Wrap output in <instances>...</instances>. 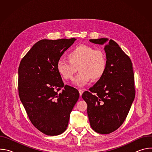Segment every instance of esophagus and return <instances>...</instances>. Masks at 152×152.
<instances>
[{"label": "esophagus", "instance_id": "obj_1", "mask_svg": "<svg viewBox=\"0 0 152 152\" xmlns=\"http://www.w3.org/2000/svg\"><path fill=\"white\" fill-rule=\"evenodd\" d=\"M83 90H82V89H79V94H80V96H82V93H83Z\"/></svg>", "mask_w": 152, "mask_h": 152}]
</instances>
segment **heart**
<instances>
[{
	"label": "heart",
	"instance_id": "b5f03b06",
	"mask_svg": "<svg viewBox=\"0 0 152 152\" xmlns=\"http://www.w3.org/2000/svg\"><path fill=\"white\" fill-rule=\"evenodd\" d=\"M68 58L69 60H58L57 70L64 79L72 80L78 69L80 72L73 80L77 85L87 83L91 79L93 80L100 79L107 68L104 52L93 46H76L69 52Z\"/></svg>",
	"mask_w": 152,
	"mask_h": 152
}]
</instances>
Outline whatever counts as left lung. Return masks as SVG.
Returning <instances> with one entry per match:
<instances>
[{
    "mask_svg": "<svg viewBox=\"0 0 152 152\" xmlns=\"http://www.w3.org/2000/svg\"><path fill=\"white\" fill-rule=\"evenodd\" d=\"M104 45L107 38L90 39ZM107 68L103 76L82 97L87 103L91 127L101 134H108L124 121L135 96L134 74L130 58L116 42L110 39L104 46Z\"/></svg>",
    "mask_w": 152,
    "mask_h": 152,
    "instance_id": "8db88e82",
    "label": "left lung"
}]
</instances>
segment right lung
<instances>
[{
	"label": "right lung",
	"mask_w": 152,
	"mask_h": 152,
	"mask_svg": "<svg viewBox=\"0 0 152 152\" xmlns=\"http://www.w3.org/2000/svg\"><path fill=\"white\" fill-rule=\"evenodd\" d=\"M76 39H41L19 65L20 99L32 124L47 135H58L66 131L79 97L77 89L64 85L56 67L61 56Z\"/></svg>",
	"instance_id": "1"
}]
</instances>
